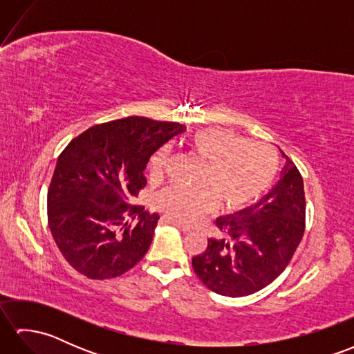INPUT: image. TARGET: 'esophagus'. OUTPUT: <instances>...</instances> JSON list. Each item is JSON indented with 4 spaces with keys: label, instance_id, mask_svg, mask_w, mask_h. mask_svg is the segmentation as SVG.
I'll return each instance as SVG.
<instances>
[{
    "label": "esophagus",
    "instance_id": "34e87169",
    "mask_svg": "<svg viewBox=\"0 0 354 354\" xmlns=\"http://www.w3.org/2000/svg\"><path fill=\"white\" fill-rule=\"evenodd\" d=\"M162 219V222H165V223H171V225H175V227H178L179 230L181 231H190V227L189 225H185V223H183L181 221H178V219H175V217H170V216H162L161 217Z\"/></svg>",
    "mask_w": 354,
    "mask_h": 354
}]
</instances>
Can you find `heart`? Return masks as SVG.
Wrapping results in <instances>:
<instances>
[{"instance_id":"1","label":"heart","mask_w":354,"mask_h":354,"mask_svg":"<svg viewBox=\"0 0 354 354\" xmlns=\"http://www.w3.org/2000/svg\"><path fill=\"white\" fill-rule=\"evenodd\" d=\"M187 146L205 162L202 173L204 189L171 185L165 189L158 202L164 212L178 219L192 222L219 205L230 212L254 204L274 181L277 158L269 146L248 141L222 127H207L192 133ZM169 158L162 149L152 160V170L161 171Z\"/></svg>"}]
</instances>
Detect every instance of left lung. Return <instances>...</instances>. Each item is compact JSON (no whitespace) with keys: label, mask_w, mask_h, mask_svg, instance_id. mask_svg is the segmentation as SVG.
<instances>
[{"label":"left lung","mask_w":354,"mask_h":354,"mask_svg":"<svg viewBox=\"0 0 354 354\" xmlns=\"http://www.w3.org/2000/svg\"><path fill=\"white\" fill-rule=\"evenodd\" d=\"M281 178L259 204L216 221L222 239L192 259L199 280L225 297H246L266 288L289 265L306 225L304 184L288 156Z\"/></svg>","instance_id":"1"}]
</instances>
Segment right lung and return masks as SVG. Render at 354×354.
<instances>
[{
  "label": "right lung",
  "instance_id": "add662e5",
  "mask_svg": "<svg viewBox=\"0 0 354 354\" xmlns=\"http://www.w3.org/2000/svg\"><path fill=\"white\" fill-rule=\"evenodd\" d=\"M184 124L126 117L89 127L59 155L48 189V227L70 265L106 280L145 257L160 216L132 205L145 169Z\"/></svg>",
  "mask_w": 354,
  "mask_h": 354
}]
</instances>
